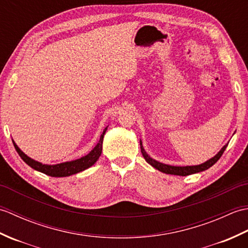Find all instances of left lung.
Returning a JSON list of instances; mask_svg holds the SVG:
<instances>
[{
  "instance_id": "1",
  "label": "left lung",
  "mask_w": 248,
  "mask_h": 248,
  "mask_svg": "<svg viewBox=\"0 0 248 248\" xmlns=\"http://www.w3.org/2000/svg\"><path fill=\"white\" fill-rule=\"evenodd\" d=\"M227 146H228V144L225 145L223 148L220 149L218 154L215 155L214 157H212V159H210L209 161L202 163V164L195 165V166H170V165L163 164V163H160V162H157L154 159H151V157L146 154V151L144 150L143 146H141V143H140V151H141V155H143V156H144V159L147 161V163H149L151 166H154L155 168H156L157 170L168 173V175L187 176V175H192V173H196V172H199V171L205 170H208V168L211 167L212 165H214L215 163H217L219 160V157L223 155L226 147H227Z\"/></svg>"
}]
</instances>
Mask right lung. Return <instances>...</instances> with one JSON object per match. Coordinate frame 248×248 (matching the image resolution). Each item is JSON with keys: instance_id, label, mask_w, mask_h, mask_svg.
I'll list each match as a JSON object with an SVG mask.
<instances>
[{"instance_id": "1", "label": "right lung", "mask_w": 248, "mask_h": 248, "mask_svg": "<svg viewBox=\"0 0 248 248\" xmlns=\"http://www.w3.org/2000/svg\"><path fill=\"white\" fill-rule=\"evenodd\" d=\"M107 129L108 128H105L103 130V133L101 134V136H100L99 143L96 145V147H94V148L91 152H89L87 155L81 157V159H78L76 161L61 163V164H56V165H45V164H41V163L33 160V159H31V157H29L28 155L23 154V152L19 149V147L15 144L14 140H13V143H14L16 150H17V152H18V155L21 156V159H22L29 166L34 168L35 170L44 172V173H46V175L51 176V177H67V176L75 175V173H78L84 170H86V168L93 166L94 163L97 162L99 156L101 155L103 136H104V133L107 132Z\"/></svg>"}]
</instances>
